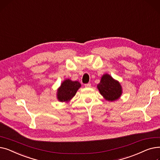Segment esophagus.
Wrapping results in <instances>:
<instances>
[{"instance_id": "esophagus-1", "label": "esophagus", "mask_w": 160, "mask_h": 160, "mask_svg": "<svg viewBox=\"0 0 160 160\" xmlns=\"http://www.w3.org/2000/svg\"><path fill=\"white\" fill-rule=\"evenodd\" d=\"M85 86L86 88H90L91 86V84L90 83H86V84H85Z\"/></svg>"}]
</instances>
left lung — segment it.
I'll return each instance as SVG.
<instances>
[{"instance_id": "1", "label": "left lung", "mask_w": 160, "mask_h": 160, "mask_svg": "<svg viewBox=\"0 0 160 160\" xmlns=\"http://www.w3.org/2000/svg\"><path fill=\"white\" fill-rule=\"evenodd\" d=\"M97 88L103 97L108 101H115L122 95V87L120 83L114 80L110 74H104L97 85Z\"/></svg>"}]
</instances>
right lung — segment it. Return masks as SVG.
Instances as JSON below:
<instances>
[{"label": "right lung", "mask_w": 160, "mask_h": 160, "mask_svg": "<svg viewBox=\"0 0 160 160\" xmlns=\"http://www.w3.org/2000/svg\"><path fill=\"white\" fill-rule=\"evenodd\" d=\"M81 87L78 81H72L69 79L64 80L58 89L57 98L60 102H69L75 95L78 89Z\"/></svg>", "instance_id": "add662e5"}]
</instances>
